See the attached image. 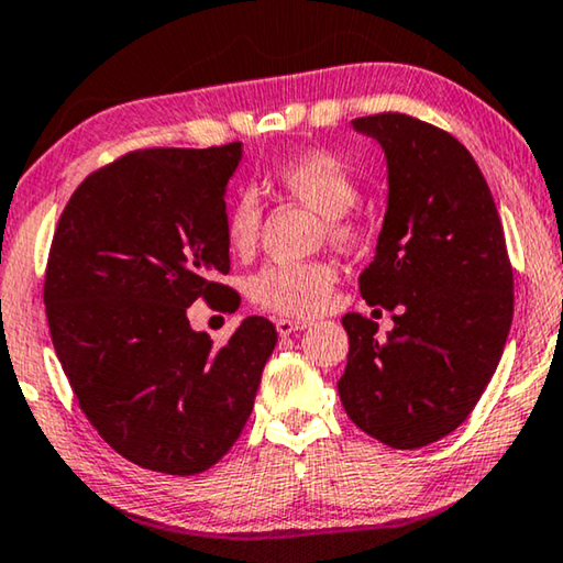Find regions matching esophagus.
Wrapping results in <instances>:
<instances>
[{
    "label": "esophagus",
    "instance_id": "esophagus-1",
    "mask_svg": "<svg viewBox=\"0 0 563 563\" xmlns=\"http://www.w3.org/2000/svg\"><path fill=\"white\" fill-rule=\"evenodd\" d=\"M309 322L307 319H276V332L282 336H289L299 330H307Z\"/></svg>",
    "mask_w": 563,
    "mask_h": 563
}]
</instances>
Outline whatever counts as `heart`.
<instances>
[{
  "label": "heart",
  "mask_w": 563,
  "mask_h": 563,
  "mask_svg": "<svg viewBox=\"0 0 563 563\" xmlns=\"http://www.w3.org/2000/svg\"><path fill=\"white\" fill-rule=\"evenodd\" d=\"M282 191L324 216L327 233L334 244H352L360 227L347 213L357 201V184L350 168L330 151L294 153L272 170ZM262 223V206L254 194H241L227 216V241L233 254L254 252ZM336 272L324 262L269 264L249 282V297L256 307L282 317H314L330 307Z\"/></svg>",
  "instance_id": "obj_1"
}]
</instances>
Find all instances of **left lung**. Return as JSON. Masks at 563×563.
<instances>
[{"mask_svg": "<svg viewBox=\"0 0 563 563\" xmlns=\"http://www.w3.org/2000/svg\"><path fill=\"white\" fill-rule=\"evenodd\" d=\"M379 143L387 209L360 274L369 307L395 309L385 340L342 317L347 367L336 383L354 426L397 451L445 438L481 400L514 319V272L490 188L451 133L400 112L352 120Z\"/></svg>", "mask_w": 563, "mask_h": 563, "instance_id": "left-lung-1", "label": "left lung"}]
</instances>
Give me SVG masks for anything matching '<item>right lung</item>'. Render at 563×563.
Segmentation results:
<instances>
[{
  "instance_id": "obj_1",
  "label": "right lung",
  "mask_w": 563,
  "mask_h": 563,
  "mask_svg": "<svg viewBox=\"0 0 563 563\" xmlns=\"http://www.w3.org/2000/svg\"><path fill=\"white\" fill-rule=\"evenodd\" d=\"M244 145L128 153L77 186L52 239V344L102 440L135 465L194 475L219 463L254 410L276 344L246 317L213 347L188 322L198 297L236 309L227 188Z\"/></svg>"
}]
</instances>
